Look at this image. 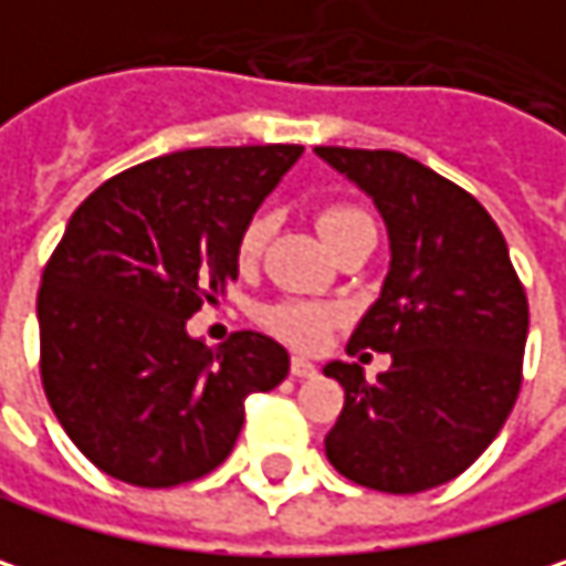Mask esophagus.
Segmentation results:
<instances>
[{
    "label": "esophagus",
    "instance_id": "esophagus-1",
    "mask_svg": "<svg viewBox=\"0 0 566 566\" xmlns=\"http://www.w3.org/2000/svg\"><path fill=\"white\" fill-rule=\"evenodd\" d=\"M290 374H293L296 380H308V377L318 374V367H315L308 357H293V360H290Z\"/></svg>",
    "mask_w": 566,
    "mask_h": 566
}]
</instances>
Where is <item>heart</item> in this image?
<instances>
[{"mask_svg": "<svg viewBox=\"0 0 566 566\" xmlns=\"http://www.w3.org/2000/svg\"><path fill=\"white\" fill-rule=\"evenodd\" d=\"M374 224V219L350 202H332L318 212V231L328 244H335L342 234ZM270 238V219L266 216H251L244 228L238 231V244L234 254L241 266H251L263 254V244ZM263 328L270 335H276L280 342L293 344V347H318L328 338V332L342 322V308L325 303H312V300H280L273 305L261 308Z\"/></svg>", "mask_w": 566, "mask_h": 566, "instance_id": "b5f03b06", "label": "heart"}]
</instances>
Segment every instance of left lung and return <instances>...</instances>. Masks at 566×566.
I'll list each match as a JSON object with an SVG mask.
<instances>
[{
	"label": "left lung",
	"instance_id": "1",
	"mask_svg": "<svg viewBox=\"0 0 566 566\" xmlns=\"http://www.w3.org/2000/svg\"><path fill=\"white\" fill-rule=\"evenodd\" d=\"M374 196L389 228L384 293L350 335L392 354L374 384L328 364L344 409L325 434L335 470L380 493H422L464 473L509 419L528 338V296L493 216L399 150L315 147Z\"/></svg>",
	"mask_w": 566,
	"mask_h": 566
}]
</instances>
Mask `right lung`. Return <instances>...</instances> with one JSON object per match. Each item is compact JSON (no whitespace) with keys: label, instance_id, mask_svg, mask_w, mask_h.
<instances>
[{"label":"right lung","instance_id":"add662e5","mask_svg":"<svg viewBox=\"0 0 566 566\" xmlns=\"http://www.w3.org/2000/svg\"><path fill=\"white\" fill-rule=\"evenodd\" d=\"M300 144L192 147L90 192L41 273V384L70 441L132 486H180L231 454L244 402L290 374L261 332L219 347L186 318L238 276V231Z\"/></svg>","mask_w":566,"mask_h":566}]
</instances>
